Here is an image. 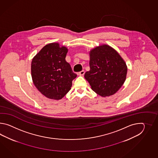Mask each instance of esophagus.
<instances>
[{
  "label": "esophagus",
  "instance_id": "esophagus-1",
  "mask_svg": "<svg viewBox=\"0 0 158 158\" xmlns=\"http://www.w3.org/2000/svg\"><path fill=\"white\" fill-rule=\"evenodd\" d=\"M84 74H85V71L84 70H82V71H81L78 73V75H80V76H84Z\"/></svg>",
  "mask_w": 158,
  "mask_h": 158
}]
</instances>
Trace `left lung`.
Masks as SVG:
<instances>
[{"instance_id":"obj_1","label":"left lung","mask_w":158,"mask_h":158,"mask_svg":"<svg viewBox=\"0 0 158 158\" xmlns=\"http://www.w3.org/2000/svg\"><path fill=\"white\" fill-rule=\"evenodd\" d=\"M90 70L85 74L92 90L102 97L110 96L118 91L126 79L127 67L120 55L108 45L91 51Z\"/></svg>"}]
</instances>
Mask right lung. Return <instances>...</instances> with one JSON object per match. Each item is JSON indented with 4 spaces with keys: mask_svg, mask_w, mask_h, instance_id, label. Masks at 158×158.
<instances>
[{
    "mask_svg": "<svg viewBox=\"0 0 158 158\" xmlns=\"http://www.w3.org/2000/svg\"><path fill=\"white\" fill-rule=\"evenodd\" d=\"M67 48L57 43L47 44L34 57L31 77L37 89L45 97L59 100L72 87L77 77L65 60Z\"/></svg>",
    "mask_w": 158,
    "mask_h": 158,
    "instance_id": "obj_1",
    "label": "right lung"
}]
</instances>
